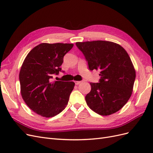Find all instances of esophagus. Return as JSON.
Wrapping results in <instances>:
<instances>
[{"instance_id": "obj_1", "label": "esophagus", "mask_w": 153, "mask_h": 153, "mask_svg": "<svg viewBox=\"0 0 153 153\" xmlns=\"http://www.w3.org/2000/svg\"><path fill=\"white\" fill-rule=\"evenodd\" d=\"M80 83H82V81H75V84L76 85L80 84Z\"/></svg>"}]
</instances>
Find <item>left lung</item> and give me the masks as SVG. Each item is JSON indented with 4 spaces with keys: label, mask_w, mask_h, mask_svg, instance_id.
<instances>
[{
    "label": "left lung",
    "mask_w": 153,
    "mask_h": 153,
    "mask_svg": "<svg viewBox=\"0 0 153 153\" xmlns=\"http://www.w3.org/2000/svg\"><path fill=\"white\" fill-rule=\"evenodd\" d=\"M90 70H100L99 83H90L85 96L89 108L101 115L121 109L132 94L136 73L129 55L121 45L111 41L76 43Z\"/></svg>",
    "instance_id": "8db88e82"
}]
</instances>
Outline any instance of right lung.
I'll return each instance as SVG.
<instances>
[{
	"label": "right lung",
	"instance_id": "add662e5",
	"mask_svg": "<svg viewBox=\"0 0 153 153\" xmlns=\"http://www.w3.org/2000/svg\"><path fill=\"white\" fill-rule=\"evenodd\" d=\"M73 47L69 43H41L27 54L19 74L22 98L36 114L55 116L65 108L73 90V82L55 81L63 58ZM64 72V71H63Z\"/></svg>",
	"mask_w": 153,
	"mask_h": 153
}]
</instances>
